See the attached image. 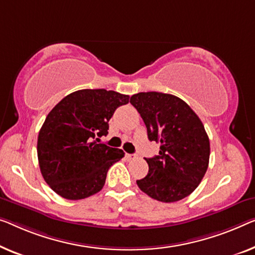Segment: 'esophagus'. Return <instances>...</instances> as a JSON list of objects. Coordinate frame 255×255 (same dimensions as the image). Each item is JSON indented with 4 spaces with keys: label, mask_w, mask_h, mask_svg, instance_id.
Returning <instances> with one entry per match:
<instances>
[{
    "label": "esophagus",
    "mask_w": 255,
    "mask_h": 255,
    "mask_svg": "<svg viewBox=\"0 0 255 255\" xmlns=\"http://www.w3.org/2000/svg\"><path fill=\"white\" fill-rule=\"evenodd\" d=\"M126 158L128 159V160H132V159L137 158V154H129V153H127L126 154Z\"/></svg>",
    "instance_id": "34e87169"
}]
</instances>
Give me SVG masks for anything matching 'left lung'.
I'll return each instance as SVG.
<instances>
[{"label":"left lung","mask_w":255,"mask_h":255,"mask_svg":"<svg viewBox=\"0 0 255 255\" xmlns=\"http://www.w3.org/2000/svg\"><path fill=\"white\" fill-rule=\"evenodd\" d=\"M146 126L147 137L160 143L159 155L146 158L149 173L137 180L144 193L162 203L188 197L203 180L210 161V139L193 110L174 95L149 91L130 97Z\"/></svg>","instance_id":"obj_1"}]
</instances>
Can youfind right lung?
<instances>
[{
    "label": "right lung",
    "instance_id": "1",
    "mask_svg": "<svg viewBox=\"0 0 255 255\" xmlns=\"http://www.w3.org/2000/svg\"><path fill=\"white\" fill-rule=\"evenodd\" d=\"M128 102V95L113 90L82 89L49 112L37 137V158L44 181L57 195L85 199L104 187L109 168L125 153L98 142L108 135L116 110Z\"/></svg>",
    "mask_w": 255,
    "mask_h": 255
}]
</instances>
